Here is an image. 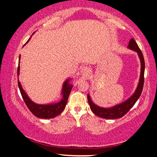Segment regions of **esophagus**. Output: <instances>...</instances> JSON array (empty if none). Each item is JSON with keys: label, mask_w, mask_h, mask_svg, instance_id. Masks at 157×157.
I'll use <instances>...</instances> for the list:
<instances>
[{"label": "esophagus", "mask_w": 157, "mask_h": 157, "mask_svg": "<svg viewBox=\"0 0 157 157\" xmlns=\"http://www.w3.org/2000/svg\"><path fill=\"white\" fill-rule=\"evenodd\" d=\"M81 74L85 77V78H89L91 76V70L88 66H83L81 69Z\"/></svg>", "instance_id": "1"}]
</instances>
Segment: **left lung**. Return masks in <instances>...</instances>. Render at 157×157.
Returning <instances> with one entry per match:
<instances>
[{
    "label": "left lung",
    "instance_id": "1",
    "mask_svg": "<svg viewBox=\"0 0 157 157\" xmlns=\"http://www.w3.org/2000/svg\"><path fill=\"white\" fill-rule=\"evenodd\" d=\"M127 48L128 49H130V50H132L137 53L141 63V72L139 83L136 86V90H135V91L133 93L132 95L129 98H128L126 101H124L120 103L119 104L114 105L113 106L108 107V108L98 106V105L95 104L93 102V101L91 100V98L89 94H88L87 95L88 101H89V104L92 112H93L94 114L98 116V117L103 118V119H114L121 118L132 108L133 106L135 104V103L137 101V100H138L139 98L140 97L141 92H142L144 82V76L145 70V63L143 54L142 53H141L140 49H139L136 42L135 41L133 38L130 40Z\"/></svg>",
    "mask_w": 157,
    "mask_h": 157
}]
</instances>
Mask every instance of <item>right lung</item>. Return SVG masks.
<instances>
[{"label":"right lung","instance_id":"obj_1","mask_svg":"<svg viewBox=\"0 0 157 157\" xmlns=\"http://www.w3.org/2000/svg\"><path fill=\"white\" fill-rule=\"evenodd\" d=\"M31 38H30L29 40L26 42V44L29 41ZM20 59L21 56H19L18 61V78L19 74H20ZM71 81V78H67L63 83V86H62L61 94V95L62 96L61 99L58 102H53L47 104H36L35 102H33V101L29 98V96H28L26 92L23 90L22 86H21V83L20 81H19L18 79V84L19 89H20L21 96H22L23 97V99L25 101V104H26V106L28 108H29V110L31 111V113H33L34 116H36V117L40 118V119H52V118H54L56 117H57L58 115H59L60 113L63 111V109H65L68 96H69L71 91L73 88V85L70 83Z\"/></svg>","mask_w":157,"mask_h":157}]
</instances>
